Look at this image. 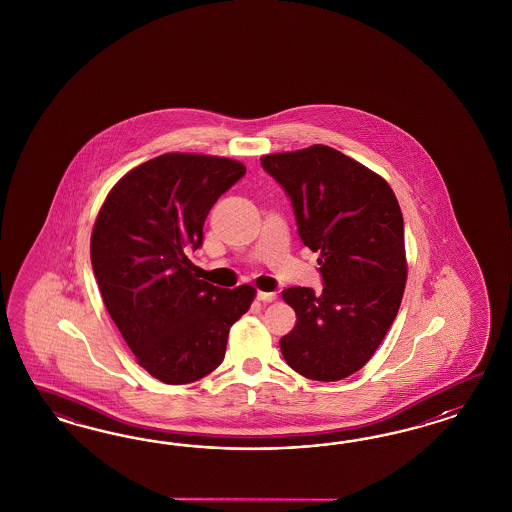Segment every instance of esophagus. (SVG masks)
Here are the masks:
<instances>
[{"label":"esophagus","mask_w":512,"mask_h":512,"mask_svg":"<svg viewBox=\"0 0 512 512\" xmlns=\"http://www.w3.org/2000/svg\"><path fill=\"white\" fill-rule=\"evenodd\" d=\"M276 298H278L276 293H264V291L257 293V300H261V302H274Z\"/></svg>","instance_id":"esophagus-1"}]
</instances>
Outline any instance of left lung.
<instances>
[{
  "mask_svg": "<svg viewBox=\"0 0 512 512\" xmlns=\"http://www.w3.org/2000/svg\"><path fill=\"white\" fill-rule=\"evenodd\" d=\"M261 165L291 199L304 246L321 253L325 283L321 295L283 291L296 325L279 340L281 355L308 379L340 381L373 357L400 310V204L387 180L325 144L263 155Z\"/></svg>",
  "mask_w": 512,
  "mask_h": 512,
  "instance_id": "obj_1",
  "label": "left lung"
}]
</instances>
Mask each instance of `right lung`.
<instances>
[{
    "instance_id": "1",
    "label": "right lung",
    "mask_w": 512,
    "mask_h": 512,
    "mask_svg": "<svg viewBox=\"0 0 512 512\" xmlns=\"http://www.w3.org/2000/svg\"><path fill=\"white\" fill-rule=\"evenodd\" d=\"M246 174L240 161L154 157L110 189L93 225V274L139 366L167 385L199 381L223 362L231 326L255 289H221L193 274L189 249L217 199Z\"/></svg>"
}]
</instances>
